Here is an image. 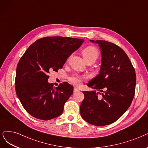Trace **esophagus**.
<instances>
[{
    "instance_id": "obj_1",
    "label": "esophagus",
    "mask_w": 148,
    "mask_h": 148,
    "mask_svg": "<svg viewBox=\"0 0 148 148\" xmlns=\"http://www.w3.org/2000/svg\"><path fill=\"white\" fill-rule=\"evenodd\" d=\"M78 90H79V89H78V88H74V90H73L74 92H76V91H78Z\"/></svg>"
}]
</instances>
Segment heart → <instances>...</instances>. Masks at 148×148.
I'll use <instances>...</instances> for the list:
<instances>
[{
	"label": "heart",
	"mask_w": 148,
	"mask_h": 148,
	"mask_svg": "<svg viewBox=\"0 0 148 148\" xmlns=\"http://www.w3.org/2000/svg\"><path fill=\"white\" fill-rule=\"evenodd\" d=\"M82 54L84 59L86 62L89 61H95L98 59L99 53L97 49L92 46H88V47L84 48L82 51ZM84 78L83 76H73L70 78V81L72 84L79 86L81 84L83 79Z\"/></svg>",
	"instance_id": "heart-1"
}]
</instances>
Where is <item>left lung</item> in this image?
I'll return each mask as SVG.
<instances>
[{
  "label": "left lung",
  "mask_w": 148,
  "mask_h": 148,
  "mask_svg": "<svg viewBox=\"0 0 148 148\" xmlns=\"http://www.w3.org/2000/svg\"><path fill=\"white\" fill-rule=\"evenodd\" d=\"M90 42L100 47L101 64L99 74L87 84L94 90L83 91L80 114L92 125H106L119 119L131 105L135 92V70L118 45L105 40Z\"/></svg>",
  "instance_id": "1"
}]
</instances>
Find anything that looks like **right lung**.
Returning <instances> with one entry per match:
<instances>
[{
  "label": "right lung",
  "mask_w": 148,
  "mask_h": 148,
  "mask_svg": "<svg viewBox=\"0 0 148 148\" xmlns=\"http://www.w3.org/2000/svg\"><path fill=\"white\" fill-rule=\"evenodd\" d=\"M83 42L80 38L47 37L37 40L25 51L17 65L15 89L24 108L32 116L46 121L62 113L73 88L68 83L54 88L48 82V74L62 69Z\"/></svg>",
  "instance_id": "1"
}]
</instances>
